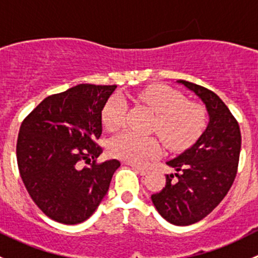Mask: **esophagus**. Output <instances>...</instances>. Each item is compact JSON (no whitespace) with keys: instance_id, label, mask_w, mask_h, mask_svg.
Returning <instances> with one entry per match:
<instances>
[{"instance_id":"34e87169","label":"esophagus","mask_w":258,"mask_h":258,"mask_svg":"<svg viewBox=\"0 0 258 258\" xmlns=\"http://www.w3.org/2000/svg\"><path fill=\"white\" fill-rule=\"evenodd\" d=\"M127 165H130V166H131V167L134 168L135 171H137V172H139L140 175L145 176V175H147V173H148V168L141 167V166H136V165H134V163H127Z\"/></svg>"}]
</instances>
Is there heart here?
<instances>
[{"label": "heart", "mask_w": 258, "mask_h": 258, "mask_svg": "<svg viewBox=\"0 0 258 258\" xmlns=\"http://www.w3.org/2000/svg\"><path fill=\"white\" fill-rule=\"evenodd\" d=\"M139 100L156 113L152 131L171 150H181L191 145L201 135L205 126V111L200 105L188 102L173 88L156 85L139 93ZM127 103L119 95L108 98L102 110L103 126L116 131L123 126ZM108 151L113 157L135 165H142L161 155L160 142L155 137L141 136L123 131L112 137Z\"/></svg>", "instance_id": "obj_1"}]
</instances>
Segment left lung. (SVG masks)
I'll return each mask as SVG.
<instances>
[{"label":"left lung","instance_id":"8db88e82","mask_svg":"<svg viewBox=\"0 0 258 258\" xmlns=\"http://www.w3.org/2000/svg\"><path fill=\"white\" fill-rule=\"evenodd\" d=\"M206 105L210 121L191 148L167 165L177 171L166 175V184L151 196L156 210L170 223L188 226L209 216L230 191L241 151V131L223 101L206 87L178 80Z\"/></svg>","mask_w":258,"mask_h":258}]
</instances>
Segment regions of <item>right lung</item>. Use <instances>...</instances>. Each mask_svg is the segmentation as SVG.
Here are the masks:
<instances>
[{"mask_svg": "<svg viewBox=\"0 0 258 258\" xmlns=\"http://www.w3.org/2000/svg\"><path fill=\"white\" fill-rule=\"evenodd\" d=\"M117 86L81 83L46 97L18 132V171L37 207L59 223L77 225L95 212L119 161L102 152V110Z\"/></svg>", "mask_w": 258, "mask_h": 258, "instance_id": "add662e5", "label": "right lung"}]
</instances>
